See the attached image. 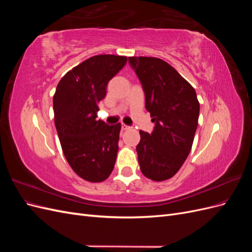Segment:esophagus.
I'll list each match as a JSON object with an SVG mask.
<instances>
[{"label": "esophagus", "instance_id": "obj_1", "mask_svg": "<svg viewBox=\"0 0 252 252\" xmlns=\"http://www.w3.org/2000/svg\"><path fill=\"white\" fill-rule=\"evenodd\" d=\"M128 129H130V127L125 125V124H122V130L125 131V130H128Z\"/></svg>", "mask_w": 252, "mask_h": 252}]
</instances>
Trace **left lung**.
Segmentation results:
<instances>
[{"mask_svg":"<svg viewBox=\"0 0 252 252\" xmlns=\"http://www.w3.org/2000/svg\"><path fill=\"white\" fill-rule=\"evenodd\" d=\"M145 94V107L155 123L151 133L140 130L136 146L141 171L157 182L172 178L192 147L200 114L195 90L165 61L128 58Z\"/></svg>","mask_w":252,"mask_h":252,"instance_id":"obj_1","label":"left lung"}]
</instances>
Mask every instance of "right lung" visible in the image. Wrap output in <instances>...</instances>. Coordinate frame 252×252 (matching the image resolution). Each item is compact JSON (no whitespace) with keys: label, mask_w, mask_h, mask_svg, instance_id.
Returning a JSON list of instances; mask_svg holds the SVG:
<instances>
[{"label":"right lung","mask_w":252,"mask_h":252,"mask_svg":"<svg viewBox=\"0 0 252 252\" xmlns=\"http://www.w3.org/2000/svg\"><path fill=\"white\" fill-rule=\"evenodd\" d=\"M127 62L126 57L89 58L68 71L53 95L55 124L64 156L73 171L88 182H102L113 170L121 124L96 120L97 104L108 82Z\"/></svg>","instance_id":"1"}]
</instances>
